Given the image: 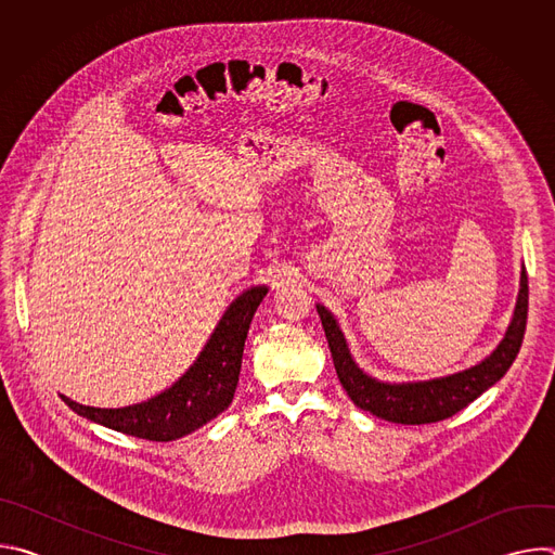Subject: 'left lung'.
<instances>
[{"mask_svg":"<svg viewBox=\"0 0 555 555\" xmlns=\"http://www.w3.org/2000/svg\"><path fill=\"white\" fill-rule=\"evenodd\" d=\"M527 305H529V287H527V272L520 270V289L514 307L512 323L499 343V347L479 364H474L465 371L424 379V382H402L390 384L379 382L371 375H366L353 360L349 345L345 340V334L334 319V313L325 305H315L319 315L323 321V330L332 349L334 366L338 373V379L351 402L369 411L371 415L392 422V424H406V426H420V424H433L452 417L461 409H465L469 402L479 398L490 386H494L512 366L516 360L525 327H527Z\"/></svg>","mask_w":555,"mask_h":555,"instance_id":"8db88e82","label":"left lung"}]
</instances>
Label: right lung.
<instances>
[{"instance_id":"add662e5","label":"right lung","mask_w":555,"mask_h":555,"mask_svg":"<svg viewBox=\"0 0 555 555\" xmlns=\"http://www.w3.org/2000/svg\"><path fill=\"white\" fill-rule=\"evenodd\" d=\"M266 294L268 287L257 285L236 296L191 369L155 398L125 409L83 406L65 395L61 400L76 415L138 439L176 441L191 435L230 406L253 315Z\"/></svg>"}]
</instances>
